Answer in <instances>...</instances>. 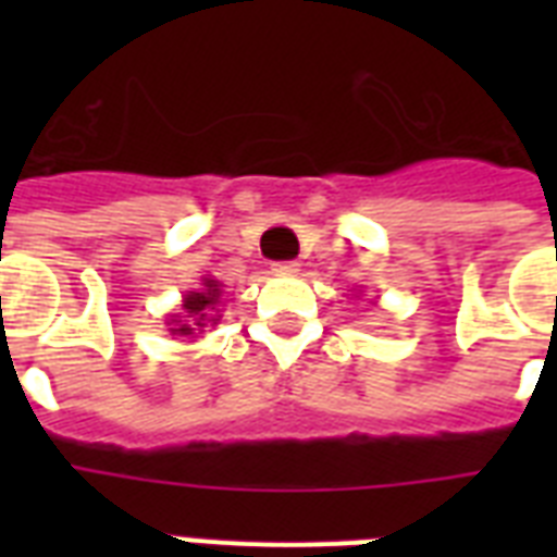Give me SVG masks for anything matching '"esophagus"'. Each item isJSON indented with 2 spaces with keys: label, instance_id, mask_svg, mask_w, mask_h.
<instances>
[{
  "label": "esophagus",
  "instance_id": "1",
  "mask_svg": "<svg viewBox=\"0 0 557 557\" xmlns=\"http://www.w3.org/2000/svg\"><path fill=\"white\" fill-rule=\"evenodd\" d=\"M274 271H277V274H297V271H300V265H297L295 260L274 262Z\"/></svg>",
  "mask_w": 557,
  "mask_h": 557
}]
</instances>
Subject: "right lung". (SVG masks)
Returning a JSON list of instances; mask_svg holds the SVG:
<instances>
[{"instance_id":"1","label":"right lung","mask_w":557,"mask_h":557,"mask_svg":"<svg viewBox=\"0 0 557 557\" xmlns=\"http://www.w3.org/2000/svg\"><path fill=\"white\" fill-rule=\"evenodd\" d=\"M219 300H222V283L213 277H205L201 288L185 295L182 312L170 314V332L178 335V338H199L201 332L219 321Z\"/></svg>"}]
</instances>
